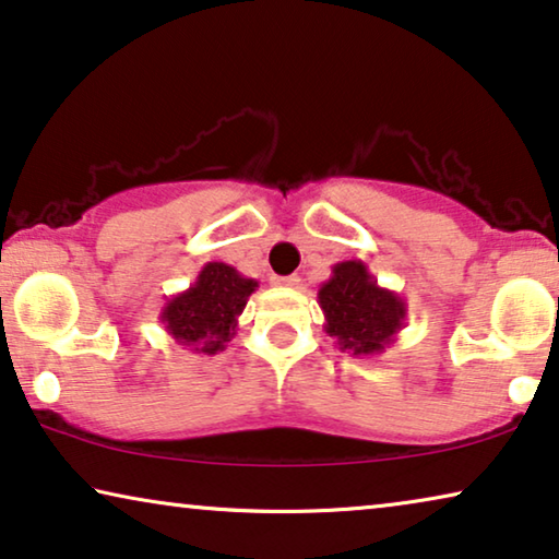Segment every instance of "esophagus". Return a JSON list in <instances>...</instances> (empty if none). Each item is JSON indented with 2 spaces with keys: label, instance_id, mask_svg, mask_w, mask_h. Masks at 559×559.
<instances>
[{
  "label": "esophagus",
  "instance_id": "1",
  "mask_svg": "<svg viewBox=\"0 0 559 559\" xmlns=\"http://www.w3.org/2000/svg\"><path fill=\"white\" fill-rule=\"evenodd\" d=\"M273 283H276V286H286V288H298L301 286V278L296 276H278V278H273Z\"/></svg>",
  "mask_w": 559,
  "mask_h": 559
}]
</instances>
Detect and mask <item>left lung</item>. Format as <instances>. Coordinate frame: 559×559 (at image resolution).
Here are the masks:
<instances>
[{"instance_id": "1", "label": "left lung", "mask_w": 559, "mask_h": 559, "mask_svg": "<svg viewBox=\"0 0 559 559\" xmlns=\"http://www.w3.org/2000/svg\"><path fill=\"white\" fill-rule=\"evenodd\" d=\"M317 296L324 311V332L355 357L382 355L405 326V298L382 288L361 261L336 263Z\"/></svg>"}]
</instances>
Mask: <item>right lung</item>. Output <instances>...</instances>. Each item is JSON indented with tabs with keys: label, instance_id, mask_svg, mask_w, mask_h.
I'll return each instance as SVG.
<instances>
[{
	"label": "right lung",
	"instance_id": "right-lung-1",
	"mask_svg": "<svg viewBox=\"0 0 559 559\" xmlns=\"http://www.w3.org/2000/svg\"><path fill=\"white\" fill-rule=\"evenodd\" d=\"M255 288L258 281L233 265L204 263L192 286L162 306L164 332L194 355H217L238 332V317Z\"/></svg>",
	"mask_w": 559,
	"mask_h": 559
}]
</instances>
